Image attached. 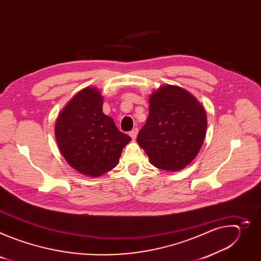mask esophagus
<instances>
[{
	"label": "esophagus",
	"mask_w": 261,
	"mask_h": 261,
	"mask_svg": "<svg viewBox=\"0 0 261 261\" xmlns=\"http://www.w3.org/2000/svg\"><path fill=\"white\" fill-rule=\"evenodd\" d=\"M138 131H139V130H138V128H137V127H135V128H133V129H132V130H131V131H130V133H129V134H130V136H131V137H132V139H135V138H136V137H137V134H138Z\"/></svg>",
	"instance_id": "34e87169"
}]
</instances>
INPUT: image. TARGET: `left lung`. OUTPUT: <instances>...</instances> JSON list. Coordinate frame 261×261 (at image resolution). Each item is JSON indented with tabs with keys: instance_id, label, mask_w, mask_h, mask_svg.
Wrapping results in <instances>:
<instances>
[{
	"instance_id": "obj_1",
	"label": "left lung",
	"mask_w": 261,
	"mask_h": 261,
	"mask_svg": "<svg viewBox=\"0 0 261 261\" xmlns=\"http://www.w3.org/2000/svg\"><path fill=\"white\" fill-rule=\"evenodd\" d=\"M148 102V117L137 135L138 144L157 168H185L204 140V108L189 92L170 85L161 87Z\"/></svg>"
}]
</instances>
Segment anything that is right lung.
Masks as SVG:
<instances>
[{"label":"right lung","mask_w":261,"mask_h":261,"mask_svg":"<svg viewBox=\"0 0 261 261\" xmlns=\"http://www.w3.org/2000/svg\"><path fill=\"white\" fill-rule=\"evenodd\" d=\"M102 105L100 92L86 88L62 110L55 128L57 143L69 165L94 177L116 167L131 140L103 114Z\"/></svg>","instance_id":"right-lung-1"}]
</instances>
